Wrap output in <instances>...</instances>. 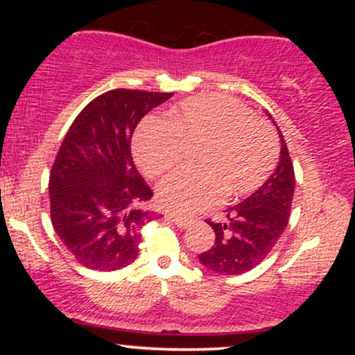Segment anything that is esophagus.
<instances>
[{
  "label": "esophagus",
  "instance_id": "1",
  "mask_svg": "<svg viewBox=\"0 0 355 355\" xmlns=\"http://www.w3.org/2000/svg\"><path fill=\"white\" fill-rule=\"evenodd\" d=\"M165 217L166 218H168L170 220V222H173L175 223V225H178V227H180V229H187V227H189L190 225V220H187V218H182V217H175V215H165Z\"/></svg>",
  "mask_w": 355,
  "mask_h": 355
}]
</instances>
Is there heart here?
<instances>
[{
  "mask_svg": "<svg viewBox=\"0 0 355 355\" xmlns=\"http://www.w3.org/2000/svg\"><path fill=\"white\" fill-rule=\"evenodd\" d=\"M183 152H193L195 172L175 173L158 187L165 210L193 215L223 200H239L268 180L279 160L270 126L225 96L185 100L165 121L148 120L133 140V157L148 178L168 173Z\"/></svg>",
  "mask_w": 355,
  "mask_h": 355,
  "instance_id": "b5f03b06",
  "label": "heart"
}]
</instances>
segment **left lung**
<instances>
[{"instance_id":"1","label":"left lung","mask_w":355,"mask_h":355,"mask_svg":"<svg viewBox=\"0 0 355 355\" xmlns=\"http://www.w3.org/2000/svg\"><path fill=\"white\" fill-rule=\"evenodd\" d=\"M280 133V162L255 193L225 210L223 222L207 223L215 232L210 250L198 255L202 266L220 275H240L259 266L279 242L288 223L295 189L291 153Z\"/></svg>"}]
</instances>
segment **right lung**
Segmentation results:
<instances>
[{
  "instance_id": "1",
  "label": "right lung",
  "mask_w": 355,
  "mask_h": 355,
  "mask_svg": "<svg viewBox=\"0 0 355 355\" xmlns=\"http://www.w3.org/2000/svg\"><path fill=\"white\" fill-rule=\"evenodd\" d=\"M173 93L110 89L78 113L50 172L53 229L92 270H120L137 260L153 191L138 173L132 137L150 110Z\"/></svg>"
}]
</instances>
